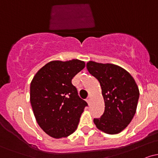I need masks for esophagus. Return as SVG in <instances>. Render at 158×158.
Instances as JSON below:
<instances>
[{"label": "esophagus", "instance_id": "34e87169", "mask_svg": "<svg viewBox=\"0 0 158 158\" xmlns=\"http://www.w3.org/2000/svg\"><path fill=\"white\" fill-rule=\"evenodd\" d=\"M86 102H88V104H89L90 102V96H88V97L87 98V99H86Z\"/></svg>", "mask_w": 158, "mask_h": 158}]
</instances>
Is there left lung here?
Returning a JSON list of instances; mask_svg holds the SVG:
<instances>
[{
    "instance_id": "obj_1",
    "label": "left lung",
    "mask_w": 158,
    "mask_h": 158,
    "mask_svg": "<svg viewBox=\"0 0 158 158\" xmlns=\"http://www.w3.org/2000/svg\"><path fill=\"white\" fill-rule=\"evenodd\" d=\"M87 69L99 81L105 102L104 113L94 123L108 135L121 132L131 123L137 110L139 92L131 75L118 65L90 61Z\"/></svg>"
}]
</instances>
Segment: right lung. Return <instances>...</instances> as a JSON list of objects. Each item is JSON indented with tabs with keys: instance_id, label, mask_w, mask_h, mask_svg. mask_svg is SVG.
Returning a JSON list of instances; mask_svg holds the SVG:
<instances>
[{
	"instance_id": "right-lung-1",
	"label": "right lung",
	"mask_w": 158,
	"mask_h": 158,
	"mask_svg": "<svg viewBox=\"0 0 158 158\" xmlns=\"http://www.w3.org/2000/svg\"><path fill=\"white\" fill-rule=\"evenodd\" d=\"M85 66V61L78 59L50 61L31 81L30 103L34 116L41 129L53 138L73 134L88 106L71 82Z\"/></svg>"
}]
</instances>
